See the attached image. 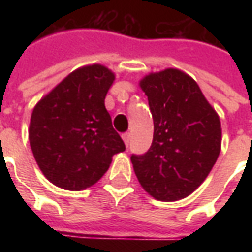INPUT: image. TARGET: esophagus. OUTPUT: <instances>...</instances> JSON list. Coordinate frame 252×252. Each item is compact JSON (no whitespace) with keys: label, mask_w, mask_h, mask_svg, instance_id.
<instances>
[{"label":"esophagus","mask_w":252,"mask_h":252,"mask_svg":"<svg viewBox=\"0 0 252 252\" xmlns=\"http://www.w3.org/2000/svg\"><path fill=\"white\" fill-rule=\"evenodd\" d=\"M129 139H131V135H129L128 132L123 135V140H124V143H126V146H128V144H129Z\"/></svg>","instance_id":"obj_1"}]
</instances>
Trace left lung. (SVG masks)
Masks as SVG:
<instances>
[{
  "label": "left lung",
  "instance_id": "obj_1",
  "mask_svg": "<svg viewBox=\"0 0 252 252\" xmlns=\"http://www.w3.org/2000/svg\"><path fill=\"white\" fill-rule=\"evenodd\" d=\"M154 120L153 144L131 162L143 189L159 201L191 194L221 150L220 117L194 79L178 68L150 72L139 82Z\"/></svg>",
  "mask_w": 252,
  "mask_h": 252
}]
</instances>
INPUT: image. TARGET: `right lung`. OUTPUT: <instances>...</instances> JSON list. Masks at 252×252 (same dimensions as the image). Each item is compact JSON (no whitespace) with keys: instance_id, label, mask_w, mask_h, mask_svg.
Listing matches in <instances>:
<instances>
[{"instance_id":"obj_1","label":"right lung","mask_w":252,"mask_h":252,"mask_svg":"<svg viewBox=\"0 0 252 252\" xmlns=\"http://www.w3.org/2000/svg\"><path fill=\"white\" fill-rule=\"evenodd\" d=\"M115 78L102 64L79 67L32 110L31 148L41 173L58 188H90L108 171L112 157L126 150L105 108Z\"/></svg>"}]
</instances>
